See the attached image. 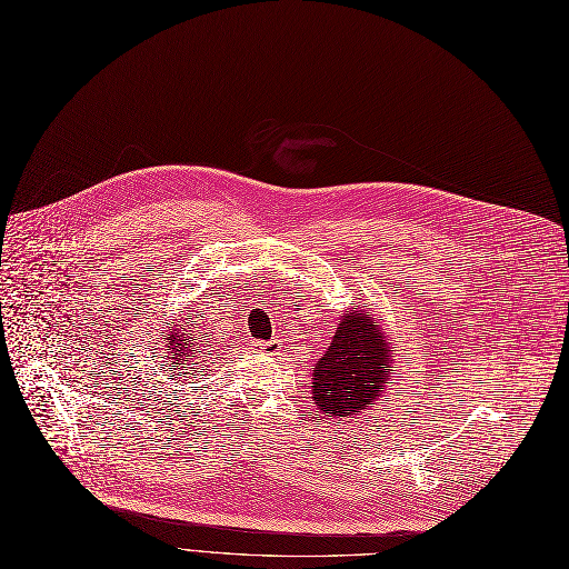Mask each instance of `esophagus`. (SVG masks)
<instances>
[{
	"label": "esophagus",
	"mask_w": 569,
	"mask_h": 569,
	"mask_svg": "<svg viewBox=\"0 0 569 569\" xmlns=\"http://www.w3.org/2000/svg\"><path fill=\"white\" fill-rule=\"evenodd\" d=\"M257 349L261 351L263 357H268V359H276V357H280V355H282V340L273 338V340H266V342H257Z\"/></svg>",
	"instance_id": "34e87169"
}]
</instances>
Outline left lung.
I'll return each instance as SVG.
<instances>
[{"label": "left lung", "instance_id": "obj_1", "mask_svg": "<svg viewBox=\"0 0 569 569\" xmlns=\"http://www.w3.org/2000/svg\"><path fill=\"white\" fill-rule=\"evenodd\" d=\"M391 351L377 319L359 308L347 312L327 355L312 370L317 410L340 419L375 405V398L391 385Z\"/></svg>", "mask_w": 569, "mask_h": 569}]
</instances>
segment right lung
I'll return each instance as SVG.
<instances>
[{
  "mask_svg": "<svg viewBox=\"0 0 569 569\" xmlns=\"http://www.w3.org/2000/svg\"><path fill=\"white\" fill-rule=\"evenodd\" d=\"M180 327V323H178ZM187 327H192V323L187 321ZM182 329V327H180ZM180 329L176 327H169V338H164V355L167 359L171 361L173 370H184L189 366L187 357H194L197 355V342H194V331H187V333H180ZM184 375V372H182ZM169 380H173V375L169 377Z\"/></svg>",
  "mask_w": 569,
  "mask_h": 569,
  "instance_id": "add662e5",
  "label": "right lung"
}]
</instances>
